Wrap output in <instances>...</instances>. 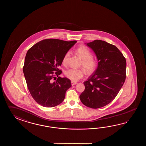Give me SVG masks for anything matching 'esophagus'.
Returning a JSON list of instances; mask_svg holds the SVG:
<instances>
[{
  "label": "esophagus",
  "mask_w": 146,
  "mask_h": 146,
  "mask_svg": "<svg viewBox=\"0 0 146 146\" xmlns=\"http://www.w3.org/2000/svg\"><path fill=\"white\" fill-rule=\"evenodd\" d=\"M77 84V82H75V81H72V86H74V84Z\"/></svg>",
  "instance_id": "1"
}]
</instances>
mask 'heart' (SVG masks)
<instances>
[{"label": "heart", "instance_id": "heart-1", "mask_svg": "<svg viewBox=\"0 0 146 146\" xmlns=\"http://www.w3.org/2000/svg\"><path fill=\"white\" fill-rule=\"evenodd\" d=\"M78 55L82 59L81 65L87 74H91L95 71L97 67V62L92 57V54L87 47L80 46L77 49ZM70 52L68 51L66 53L62 58V63L66 64ZM66 77L72 81H76L83 77L84 72L80 69H68L65 72Z\"/></svg>", "mask_w": 146, "mask_h": 146}]
</instances>
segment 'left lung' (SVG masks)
Masks as SVG:
<instances>
[{"label": "left lung", "mask_w": 146, "mask_h": 146, "mask_svg": "<svg viewBox=\"0 0 146 146\" xmlns=\"http://www.w3.org/2000/svg\"><path fill=\"white\" fill-rule=\"evenodd\" d=\"M96 55V70L84 82L85 89L80 96L81 102L92 109H98L111 102L126 79V61L115 45L102 40L88 43Z\"/></svg>", "instance_id": "1"}]
</instances>
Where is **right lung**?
Masks as SVG:
<instances>
[{
    "instance_id": "obj_1",
    "label": "right lung",
    "mask_w": 146,
    "mask_h": 146,
    "mask_svg": "<svg viewBox=\"0 0 146 146\" xmlns=\"http://www.w3.org/2000/svg\"><path fill=\"white\" fill-rule=\"evenodd\" d=\"M76 42L48 38L28 50L23 71L30 93L38 104L52 108L64 101L66 92L72 84L68 78L59 77L62 71L58 67L65 54ZM56 76L58 78L53 82Z\"/></svg>"
}]
</instances>
